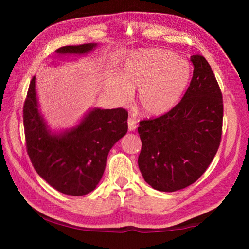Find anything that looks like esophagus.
I'll return each mask as SVG.
<instances>
[{
  "label": "esophagus",
  "instance_id": "esophagus-1",
  "mask_svg": "<svg viewBox=\"0 0 249 249\" xmlns=\"http://www.w3.org/2000/svg\"><path fill=\"white\" fill-rule=\"evenodd\" d=\"M127 124H128V130H130V131H134L137 128V122L134 119L128 118Z\"/></svg>",
  "mask_w": 249,
  "mask_h": 249
}]
</instances>
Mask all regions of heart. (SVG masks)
<instances>
[{
	"label": "heart",
	"instance_id": "obj_1",
	"mask_svg": "<svg viewBox=\"0 0 249 249\" xmlns=\"http://www.w3.org/2000/svg\"><path fill=\"white\" fill-rule=\"evenodd\" d=\"M190 79L188 63L163 49L135 51L120 77H109L105 89L120 105H128L138 89L139 109L147 116L167 113L179 102Z\"/></svg>",
	"mask_w": 249,
	"mask_h": 249
}]
</instances>
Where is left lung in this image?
I'll list each match as a JSON object with an SVG mask.
<instances>
[{"label":"left lung","instance_id":"8db88e82","mask_svg":"<svg viewBox=\"0 0 249 249\" xmlns=\"http://www.w3.org/2000/svg\"><path fill=\"white\" fill-rule=\"evenodd\" d=\"M192 81L176 107L140 122L138 166L144 181L160 192H177L195 183L212 162L223 129V95L202 55L190 56Z\"/></svg>","mask_w":249,"mask_h":249}]
</instances>
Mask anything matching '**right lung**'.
I'll return each mask as SVG.
<instances>
[{"label":"right lung","instance_id":"add662e5","mask_svg":"<svg viewBox=\"0 0 249 249\" xmlns=\"http://www.w3.org/2000/svg\"><path fill=\"white\" fill-rule=\"evenodd\" d=\"M97 44L64 46L57 56L83 55ZM32 78L23 106L26 151L36 172L57 192L83 196L93 192L102 178L109 152L127 133L125 109L94 108L73 127L53 133L40 114Z\"/></svg>","mask_w":249,"mask_h":249}]
</instances>
